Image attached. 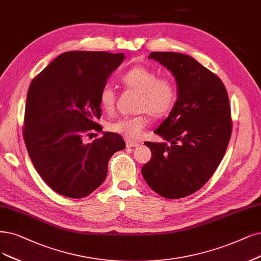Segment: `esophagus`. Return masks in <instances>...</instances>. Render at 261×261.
<instances>
[{"instance_id":"34e87169","label":"esophagus","mask_w":261,"mask_h":261,"mask_svg":"<svg viewBox=\"0 0 261 261\" xmlns=\"http://www.w3.org/2000/svg\"><path fill=\"white\" fill-rule=\"evenodd\" d=\"M125 145L127 147H137L140 145V142L138 141H131V140H125Z\"/></svg>"}]
</instances>
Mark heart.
Returning <instances> with one entry per match:
<instances>
[{
    "label": "heart",
    "mask_w": 261,
    "mask_h": 261,
    "mask_svg": "<svg viewBox=\"0 0 261 261\" xmlns=\"http://www.w3.org/2000/svg\"><path fill=\"white\" fill-rule=\"evenodd\" d=\"M121 83L128 90L139 94L136 110L140 113L111 121L108 129L129 140H136L142 136L147 125L148 115L153 118H161L174 108L177 86L171 76H159L156 71L143 65L134 66L123 73ZM99 101L105 112H114L116 93L110 85H105L101 89Z\"/></svg>",
    "instance_id": "heart-1"
}]
</instances>
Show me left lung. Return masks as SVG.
Returning a JSON list of instances; mask_svg holds the SVG:
<instances>
[{
	"label": "left lung",
	"mask_w": 261,
	"mask_h": 261,
	"mask_svg": "<svg viewBox=\"0 0 261 261\" xmlns=\"http://www.w3.org/2000/svg\"><path fill=\"white\" fill-rule=\"evenodd\" d=\"M175 76L178 98L155 133L167 143L146 142L151 159L142 168L148 186L163 198L198 191L214 174L232 132L228 93L219 77L187 55H149Z\"/></svg>",
	"instance_id": "left-lung-1"
}]
</instances>
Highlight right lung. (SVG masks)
Returning a JSON list of instances; mask_svg holds the SVG:
<instances>
[{
    "instance_id": "add662e5",
    "label": "right lung",
    "mask_w": 261,
    "mask_h": 261,
    "mask_svg": "<svg viewBox=\"0 0 261 261\" xmlns=\"http://www.w3.org/2000/svg\"><path fill=\"white\" fill-rule=\"evenodd\" d=\"M123 54L67 51L37 74L29 88L23 121L28 153L38 174L58 194L90 195L104 181L110 158L125 144L106 132L92 143L83 137L102 131L99 94Z\"/></svg>"
}]
</instances>
